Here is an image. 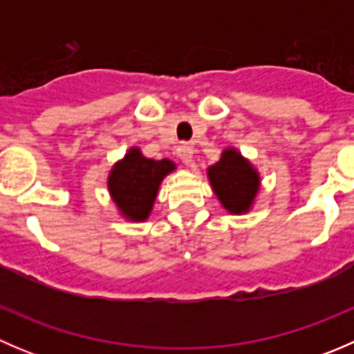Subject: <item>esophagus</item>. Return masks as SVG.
Returning a JSON list of instances; mask_svg holds the SVG:
<instances>
[{
  "mask_svg": "<svg viewBox=\"0 0 354 354\" xmlns=\"http://www.w3.org/2000/svg\"><path fill=\"white\" fill-rule=\"evenodd\" d=\"M194 147H192L190 144H181L180 147H178V151H176V154H178V157H180L181 160H183L185 164H187V166H190L192 164V159H194Z\"/></svg>",
  "mask_w": 354,
  "mask_h": 354,
  "instance_id": "obj_1",
  "label": "esophagus"
}]
</instances>
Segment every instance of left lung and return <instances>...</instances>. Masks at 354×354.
<instances>
[{
	"label": "left lung",
	"instance_id": "left-lung-1",
	"mask_svg": "<svg viewBox=\"0 0 354 354\" xmlns=\"http://www.w3.org/2000/svg\"><path fill=\"white\" fill-rule=\"evenodd\" d=\"M207 176L227 212L245 214L252 209L259 194L260 176L236 149H226L221 159L207 169Z\"/></svg>",
	"mask_w": 354,
	"mask_h": 354
}]
</instances>
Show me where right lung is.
<instances>
[{
	"instance_id": "obj_1",
	"label": "right lung",
	"mask_w": 354,
	"mask_h": 354,
	"mask_svg": "<svg viewBox=\"0 0 354 354\" xmlns=\"http://www.w3.org/2000/svg\"><path fill=\"white\" fill-rule=\"evenodd\" d=\"M174 167L173 160L149 159L140 149L131 147L123 159L114 164L108 178L109 194L121 216L133 223L147 219L160 181Z\"/></svg>"
}]
</instances>
